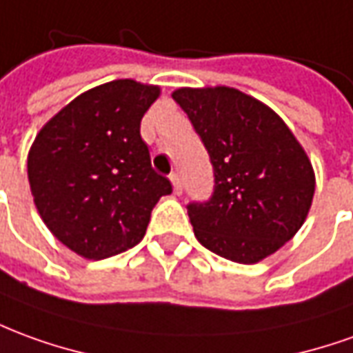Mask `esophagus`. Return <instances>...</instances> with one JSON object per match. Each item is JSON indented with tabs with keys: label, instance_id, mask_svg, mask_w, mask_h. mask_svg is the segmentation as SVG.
Segmentation results:
<instances>
[{
	"label": "esophagus",
	"instance_id": "esophagus-1",
	"mask_svg": "<svg viewBox=\"0 0 353 353\" xmlns=\"http://www.w3.org/2000/svg\"><path fill=\"white\" fill-rule=\"evenodd\" d=\"M170 179H172V185H174V191L177 194L183 191V183H181V174L179 172H174V174H170Z\"/></svg>",
	"mask_w": 353,
	"mask_h": 353
}]
</instances>
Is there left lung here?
Returning a JSON list of instances; mask_svg holds the SVG:
<instances>
[{
	"instance_id": "8db88e82",
	"label": "left lung",
	"mask_w": 353,
	"mask_h": 353,
	"mask_svg": "<svg viewBox=\"0 0 353 353\" xmlns=\"http://www.w3.org/2000/svg\"><path fill=\"white\" fill-rule=\"evenodd\" d=\"M201 137L214 191L187 212L202 246L236 263H256L302 228L312 206V162L270 107L233 88L172 93Z\"/></svg>"
}]
</instances>
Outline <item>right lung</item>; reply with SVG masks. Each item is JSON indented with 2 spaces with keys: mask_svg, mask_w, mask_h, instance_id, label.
<instances>
[{
  "mask_svg": "<svg viewBox=\"0 0 353 353\" xmlns=\"http://www.w3.org/2000/svg\"><path fill=\"white\" fill-rule=\"evenodd\" d=\"M157 85L114 80L78 95L36 135L28 181L53 235L88 260L135 246L145 235L168 177L151 166L141 118Z\"/></svg>",
  "mask_w": 353,
  "mask_h": 353,
  "instance_id": "add662e5",
  "label": "right lung"
}]
</instances>
